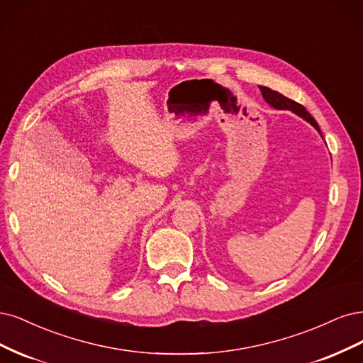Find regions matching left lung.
Returning <instances> with one entry per match:
<instances>
[{
  "instance_id": "left-lung-1",
  "label": "left lung",
  "mask_w": 363,
  "mask_h": 363,
  "mask_svg": "<svg viewBox=\"0 0 363 363\" xmlns=\"http://www.w3.org/2000/svg\"><path fill=\"white\" fill-rule=\"evenodd\" d=\"M259 89H261V93H262V98H264L268 104H270L272 107H274V108H277V110H291L292 113L298 114L300 118H303L306 122H309L312 126H315V130H317V131L321 134L318 123L315 122V119L306 111V108L303 107L301 104H298V102H296V101H292V99L284 96L282 93H279V91L272 90V89H268V87L259 86Z\"/></svg>"
}]
</instances>
